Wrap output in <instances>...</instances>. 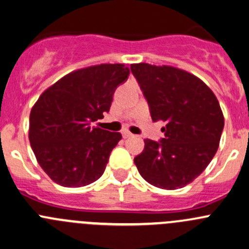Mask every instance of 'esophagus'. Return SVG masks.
<instances>
[{
  "instance_id": "esophagus-1",
  "label": "esophagus",
  "mask_w": 249,
  "mask_h": 249,
  "mask_svg": "<svg viewBox=\"0 0 249 249\" xmlns=\"http://www.w3.org/2000/svg\"><path fill=\"white\" fill-rule=\"evenodd\" d=\"M122 135H123V139H129V137L134 136V135H132L131 132H129V131H123Z\"/></svg>"
}]
</instances>
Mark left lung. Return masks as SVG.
<instances>
[{"instance_id":"1","label":"left lung","mask_w":249,"mask_h":249,"mask_svg":"<svg viewBox=\"0 0 249 249\" xmlns=\"http://www.w3.org/2000/svg\"><path fill=\"white\" fill-rule=\"evenodd\" d=\"M153 122H166L164 139L144 140L134 159L149 184L173 190L201 175L214 157L224 117L212 90L197 77L170 66L131 65Z\"/></svg>"}]
</instances>
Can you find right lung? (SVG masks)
Returning <instances> with one entry per match:
<instances>
[{
    "label": "right lung",
    "instance_id": "1",
    "mask_svg": "<svg viewBox=\"0 0 249 249\" xmlns=\"http://www.w3.org/2000/svg\"><path fill=\"white\" fill-rule=\"evenodd\" d=\"M125 65L78 70L39 96L30 113L29 140L44 172L62 187H84L104 175L119 132L91 126L109 112L115 89L126 82Z\"/></svg>",
    "mask_w": 249,
    "mask_h": 249
}]
</instances>
